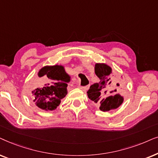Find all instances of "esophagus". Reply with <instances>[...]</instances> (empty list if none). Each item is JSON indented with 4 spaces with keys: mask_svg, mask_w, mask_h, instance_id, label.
<instances>
[{
    "mask_svg": "<svg viewBox=\"0 0 158 158\" xmlns=\"http://www.w3.org/2000/svg\"><path fill=\"white\" fill-rule=\"evenodd\" d=\"M79 88L81 90H83V91H86V90L88 89V88H89V86H86V87H81V86H79Z\"/></svg>",
    "mask_w": 158,
    "mask_h": 158,
    "instance_id": "obj_1",
    "label": "esophagus"
}]
</instances>
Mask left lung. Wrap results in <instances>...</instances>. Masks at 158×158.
<instances>
[{
    "label": "left lung",
    "mask_w": 158,
    "mask_h": 158,
    "mask_svg": "<svg viewBox=\"0 0 158 158\" xmlns=\"http://www.w3.org/2000/svg\"><path fill=\"white\" fill-rule=\"evenodd\" d=\"M94 73L100 81L89 87L87 92L89 99L99 105L100 110L103 112L121 106L124 98L118 92L120 85L113 74L112 68L104 63H96Z\"/></svg>",
    "instance_id": "8db88e82"
}]
</instances>
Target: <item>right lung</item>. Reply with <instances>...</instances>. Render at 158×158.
I'll return each mask as SVG.
<instances>
[{
	"label": "right lung",
	"mask_w": 158,
	"mask_h": 158,
	"mask_svg": "<svg viewBox=\"0 0 158 158\" xmlns=\"http://www.w3.org/2000/svg\"><path fill=\"white\" fill-rule=\"evenodd\" d=\"M37 85L31 92L34 102L39 108L54 110L67 94V87L71 81L70 75L62 65L45 66L37 72Z\"/></svg>",
	"instance_id": "add662e5"
}]
</instances>
